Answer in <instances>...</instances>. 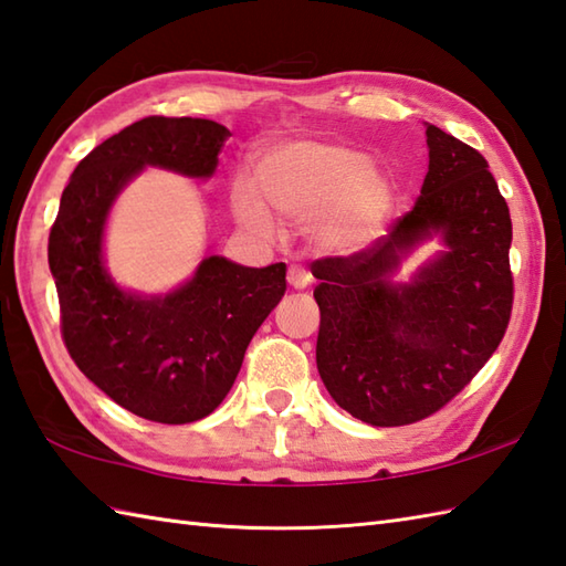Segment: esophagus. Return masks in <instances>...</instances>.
<instances>
[{"mask_svg": "<svg viewBox=\"0 0 566 566\" xmlns=\"http://www.w3.org/2000/svg\"><path fill=\"white\" fill-rule=\"evenodd\" d=\"M286 282H290L292 290H306L311 284V274L302 268V264H292V268L286 270Z\"/></svg>", "mask_w": 566, "mask_h": 566, "instance_id": "esophagus-1", "label": "esophagus"}]
</instances>
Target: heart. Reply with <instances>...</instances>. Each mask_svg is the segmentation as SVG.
I'll list each match as a JSON object with an SVG mask.
<instances>
[{"mask_svg": "<svg viewBox=\"0 0 566 566\" xmlns=\"http://www.w3.org/2000/svg\"><path fill=\"white\" fill-rule=\"evenodd\" d=\"M258 187L282 216L314 219L316 238L338 252H359L375 243L396 201L391 175L371 165L367 153L321 140L290 143L264 155ZM261 198L243 179L233 185L240 223L255 233H272V216Z\"/></svg>", "mask_w": 566, "mask_h": 566, "instance_id": "obj_1", "label": "heart"}]
</instances>
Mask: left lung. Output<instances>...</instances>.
<instances>
[{
	"instance_id": "obj_1",
	"label": "left lung",
	"mask_w": 566,
	"mask_h": 566,
	"mask_svg": "<svg viewBox=\"0 0 566 566\" xmlns=\"http://www.w3.org/2000/svg\"><path fill=\"white\" fill-rule=\"evenodd\" d=\"M428 175L413 209L375 245L311 264L321 308L318 375L369 426L423 420L460 394L509 328L511 213L482 153L426 124ZM438 234L408 283L400 262Z\"/></svg>"
}]
</instances>
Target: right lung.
<instances>
[{
	"label": "right lung",
	"mask_w": 566,
	"mask_h": 566,
	"mask_svg": "<svg viewBox=\"0 0 566 566\" xmlns=\"http://www.w3.org/2000/svg\"><path fill=\"white\" fill-rule=\"evenodd\" d=\"M228 136L226 126L189 116L126 126L80 160L48 238L70 357L112 401L155 423H195L216 411L252 335L282 302L286 264L243 268L207 255L172 292H128L106 272V221L146 167L209 179Z\"/></svg>",
	"instance_id": "right-lung-1"
}]
</instances>
